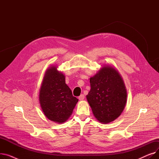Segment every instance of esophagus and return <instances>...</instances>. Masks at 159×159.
<instances>
[{
	"mask_svg": "<svg viewBox=\"0 0 159 159\" xmlns=\"http://www.w3.org/2000/svg\"><path fill=\"white\" fill-rule=\"evenodd\" d=\"M84 98H85V96L83 95V94H82V95H80L79 97V99L80 100V101H83V100L84 99Z\"/></svg>",
	"mask_w": 159,
	"mask_h": 159,
	"instance_id": "1",
	"label": "esophagus"
}]
</instances>
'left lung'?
Segmentation results:
<instances>
[{
    "label": "left lung",
    "mask_w": 159,
    "mask_h": 159,
    "mask_svg": "<svg viewBox=\"0 0 159 159\" xmlns=\"http://www.w3.org/2000/svg\"><path fill=\"white\" fill-rule=\"evenodd\" d=\"M91 89L86 95L95 117L104 124L118 118L127 101V91L120 75L106 66L89 79Z\"/></svg>",
    "instance_id": "left-lung-1"
}]
</instances>
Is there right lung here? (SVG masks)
I'll return each instance as SVG.
<instances>
[{
	"label": "right lung",
	"instance_id": "1",
	"mask_svg": "<svg viewBox=\"0 0 159 159\" xmlns=\"http://www.w3.org/2000/svg\"><path fill=\"white\" fill-rule=\"evenodd\" d=\"M78 101L66 84L63 73L58 71L56 66L49 68L39 93L40 106L46 117L59 124L66 122Z\"/></svg>",
	"mask_w": 159,
	"mask_h": 159
}]
</instances>
